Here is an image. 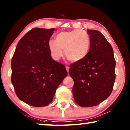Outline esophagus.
I'll list each match as a JSON object with an SVG mask.
<instances>
[{"label":"esophagus","instance_id":"obj_1","mask_svg":"<svg viewBox=\"0 0 130 130\" xmlns=\"http://www.w3.org/2000/svg\"><path fill=\"white\" fill-rule=\"evenodd\" d=\"M66 69H67V70L68 73H69V67H66Z\"/></svg>","mask_w":130,"mask_h":130}]
</instances>
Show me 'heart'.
I'll return each mask as SVG.
<instances>
[{"instance_id": "obj_1", "label": "heart", "mask_w": 130, "mask_h": 130, "mask_svg": "<svg viewBox=\"0 0 130 130\" xmlns=\"http://www.w3.org/2000/svg\"><path fill=\"white\" fill-rule=\"evenodd\" d=\"M50 55L57 61L63 56L71 62H78L87 56L90 48V38L81 30L63 31L56 37V41L50 39L47 43Z\"/></svg>"}]
</instances>
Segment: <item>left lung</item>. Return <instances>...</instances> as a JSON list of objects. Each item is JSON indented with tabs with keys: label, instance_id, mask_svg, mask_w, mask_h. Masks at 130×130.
Instances as JSON below:
<instances>
[{
	"label": "left lung",
	"instance_id": "8db88e82",
	"mask_svg": "<svg viewBox=\"0 0 130 130\" xmlns=\"http://www.w3.org/2000/svg\"><path fill=\"white\" fill-rule=\"evenodd\" d=\"M90 49L84 58L70 66L74 81L73 94L80 107L99 104L109 97L115 80L116 61L112 47L100 31L88 30Z\"/></svg>",
	"mask_w": 130,
	"mask_h": 130
}]
</instances>
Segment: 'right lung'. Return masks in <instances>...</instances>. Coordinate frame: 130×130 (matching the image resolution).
<instances>
[{
    "instance_id": "right-lung-1",
    "label": "right lung",
    "mask_w": 130,
    "mask_h": 130,
    "mask_svg": "<svg viewBox=\"0 0 130 130\" xmlns=\"http://www.w3.org/2000/svg\"><path fill=\"white\" fill-rule=\"evenodd\" d=\"M55 28H35L19 42L11 60V82L19 99L36 107L46 106L68 75L65 67L53 60L47 43Z\"/></svg>"
}]
</instances>
